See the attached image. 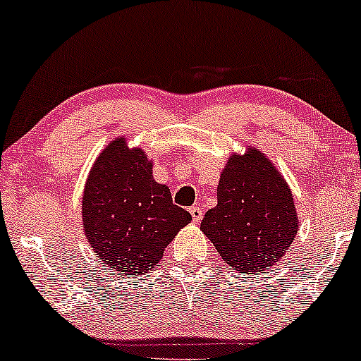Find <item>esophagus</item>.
<instances>
[{
	"instance_id": "esophagus-1",
	"label": "esophagus",
	"mask_w": 361,
	"mask_h": 361,
	"mask_svg": "<svg viewBox=\"0 0 361 361\" xmlns=\"http://www.w3.org/2000/svg\"><path fill=\"white\" fill-rule=\"evenodd\" d=\"M189 213H191L194 224H200L202 218V208H200V206H192V208L189 209Z\"/></svg>"
}]
</instances>
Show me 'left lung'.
<instances>
[{"instance_id":"obj_1","label":"left lung","mask_w":361,"mask_h":361,"mask_svg":"<svg viewBox=\"0 0 361 361\" xmlns=\"http://www.w3.org/2000/svg\"><path fill=\"white\" fill-rule=\"evenodd\" d=\"M218 204L202 218L201 232L230 268L247 274L269 269L298 232L290 185L257 148L226 160L218 182Z\"/></svg>"}]
</instances>
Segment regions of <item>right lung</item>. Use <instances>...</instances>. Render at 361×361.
I'll list each match as a JSON object with an SVG mask.
<instances>
[{
    "label": "right lung",
    "mask_w": 361,
    "mask_h": 361,
    "mask_svg": "<svg viewBox=\"0 0 361 361\" xmlns=\"http://www.w3.org/2000/svg\"><path fill=\"white\" fill-rule=\"evenodd\" d=\"M152 169L147 152L129 148L121 136L97 157L85 182V237L102 268L121 276L152 271L192 220L173 204L167 185L153 179Z\"/></svg>",
    "instance_id": "1"
}]
</instances>
